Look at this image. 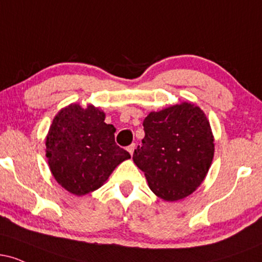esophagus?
<instances>
[{
    "label": "esophagus",
    "instance_id": "esophagus-1",
    "mask_svg": "<svg viewBox=\"0 0 262 262\" xmlns=\"http://www.w3.org/2000/svg\"><path fill=\"white\" fill-rule=\"evenodd\" d=\"M135 148H137V145H135V144H130V145L128 146V149H127V150H128L129 152H130V155H133V152H134V149H135Z\"/></svg>",
    "mask_w": 262,
    "mask_h": 262
}]
</instances>
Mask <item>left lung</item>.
<instances>
[{"label":"left lung","instance_id":"left-lung-1","mask_svg":"<svg viewBox=\"0 0 262 262\" xmlns=\"http://www.w3.org/2000/svg\"><path fill=\"white\" fill-rule=\"evenodd\" d=\"M143 125L145 137L133 160L150 189L170 202L187 197L203 182L214 155L206 114L185 102L149 113Z\"/></svg>","mask_w":262,"mask_h":262}]
</instances>
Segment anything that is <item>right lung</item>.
<instances>
[{
  "label": "right lung",
  "mask_w": 262,
  "mask_h": 262,
  "mask_svg": "<svg viewBox=\"0 0 262 262\" xmlns=\"http://www.w3.org/2000/svg\"><path fill=\"white\" fill-rule=\"evenodd\" d=\"M98 108L70 104L56 114L45 146L50 171L70 193L83 196L100 188L122 161L130 158L114 141L116 128Z\"/></svg>",
  "instance_id": "obj_1"
}]
</instances>
